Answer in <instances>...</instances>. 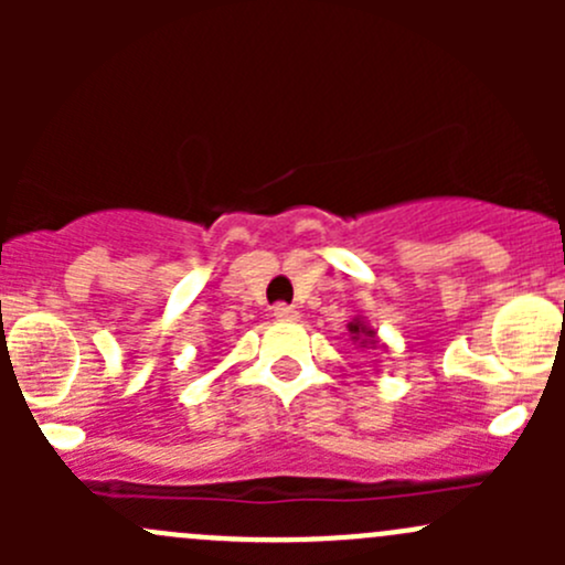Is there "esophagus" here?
Here are the masks:
<instances>
[{
  "instance_id": "esophagus-1",
  "label": "esophagus",
  "mask_w": 565,
  "mask_h": 565,
  "mask_svg": "<svg viewBox=\"0 0 565 565\" xmlns=\"http://www.w3.org/2000/svg\"><path fill=\"white\" fill-rule=\"evenodd\" d=\"M273 317H276V319H298V311H295V306L276 303V306H273Z\"/></svg>"
}]
</instances>
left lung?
<instances>
[{
  "instance_id": "1",
  "label": "left lung",
  "mask_w": 565,
  "mask_h": 565,
  "mask_svg": "<svg viewBox=\"0 0 565 565\" xmlns=\"http://www.w3.org/2000/svg\"><path fill=\"white\" fill-rule=\"evenodd\" d=\"M347 328H350L352 341H361V347H374V344H377V339H374V335H377V330L369 328V324L363 322V317H355L350 324H347Z\"/></svg>"
}]
</instances>
